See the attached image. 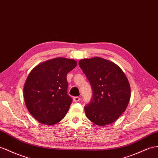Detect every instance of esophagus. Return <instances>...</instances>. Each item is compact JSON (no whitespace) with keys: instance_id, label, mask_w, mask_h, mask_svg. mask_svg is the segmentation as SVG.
<instances>
[{"instance_id":"obj_1","label":"esophagus","mask_w":158,"mask_h":158,"mask_svg":"<svg viewBox=\"0 0 158 158\" xmlns=\"http://www.w3.org/2000/svg\"><path fill=\"white\" fill-rule=\"evenodd\" d=\"M80 99H81V98H79V97H74V98H73V101L75 102H79Z\"/></svg>"}]
</instances>
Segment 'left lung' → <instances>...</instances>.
Returning <instances> with one entry per match:
<instances>
[{"instance_id":"left-lung-1","label":"left lung","mask_w":158,"mask_h":158,"mask_svg":"<svg viewBox=\"0 0 158 158\" xmlns=\"http://www.w3.org/2000/svg\"><path fill=\"white\" fill-rule=\"evenodd\" d=\"M79 64L93 92L89 103L85 106L87 118L100 126L114 122L126 110L130 99L126 76L116 64L100 57L81 59Z\"/></svg>"}]
</instances>
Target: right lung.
<instances>
[{
    "instance_id": "obj_1",
    "label": "right lung",
    "mask_w": 158,
    "mask_h": 158,
    "mask_svg": "<svg viewBox=\"0 0 158 158\" xmlns=\"http://www.w3.org/2000/svg\"><path fill=\"white\" fill-rule=\"evenodd\" d=\"M76 66L75 60L58 57L38 64L28 75L24 99L39 122L53 125L66 115L73 102L67 94V75Z\"/></svg>"
}]
</instances>
